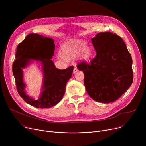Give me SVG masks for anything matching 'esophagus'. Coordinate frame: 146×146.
I'll return each mask as SVG.
<instances>
[{
  "mask_svg": "<svg viewBox=\"0 0 146 146\" xmlns=\"http://www.w3.org/2000/svg\"><path fill=\"white\" fill-rule=\"evenodd\" d=\"M78 71H79V70L77 68V67H75L74 68V69H73V73H76Z\"/></svg>",
  "mask_w": 146,
  "mask_h": 146,
  "instance_id": "esophagus-1",
  "label": "esophagus"
}]
</instances>
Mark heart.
Returning a JSON list of instances; mask_svg holds the SVG:
<instances>
[{"mask_svg": "<svg viewBox=\"0 0 146 146\" xmlns=\"http://www.w3.org/2000/svg\"><path fill=\"white\" fill-rule=\"evenodd\" d=\"M61 48L63 53L58 52L57 58L65 62L78 56L80 60L85 61H89L92 57L90 47L83 40H69L61 45Z\"/></svg>", "mask_w": 146, "mask_h": 146, "instance_id": "1", "label": "heart"}]
</instances>
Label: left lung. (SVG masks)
<instances>
[{
    "label": "left lung",
    "mask_w": 146,
    "mask_h": 146,
    "mask_svg": "<svg viewBox=\"0 0 146 146\" xmlns=\"http://www.w3.org/2000/svg\"><path fill=\"white\" fill-rule=\"evenodd\" d=\"M96 56L90 63L77 67L85 74L84 84L89 95L102 103L115 101L133 81V60L122 38L110 32L99 33L91 38Z\"/></svg>",
    "instance_id": "obj_1"
}]
</instances>
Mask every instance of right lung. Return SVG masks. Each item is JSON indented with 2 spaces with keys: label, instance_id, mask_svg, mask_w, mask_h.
Wrapping results in <instances>:
<instances>
[{
  "label": "right lung",
  "instance_id": "add662e5",
  "mask_svg": "<svg viewBox=\"0 0 146 146\" xmlns=\"http://www.w3.org/2000/svg\"><path fill=\"white\" fill-rule=\"evenodd\" d=\"M54 49L52 38L33 33L28 34L17 48L12 72L18 92L27 103L35 108H50L58 104L65 94L66 83L72 77L73 66L64 70L56 68L51 60ZM33 60L40 62L44 76L41 94L36 100L26 95L23 80L22 69Z\"/></svg>",
  "mask_w": 146,
  "mask_h": 146
}]
</instances>
